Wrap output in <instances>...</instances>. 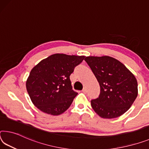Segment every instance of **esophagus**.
I'll return each instance as SVG.
<instances>
[{"mask_svg": "<svg viewBox=\"0 0 149 149\" xmlns=\"http://www.w3.org/2000/svg\"><path fill=\"white\" fill-rule=\"evenodd\" d=\"M86 91H87V89H86V87H84L83 89H82V92H83V93H86Z\"/></svg>", "mask_w": 149, "mask_h": 149, "instance_id": "esophagus-1", "label": "esophagus"}]
</instances>
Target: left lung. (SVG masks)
<instances>
[{
  "label": "left lung",
  "instance_id": "8db88e82",
  "mask_svg": "<svg viewBox=\"0 0 149 149\" xmlns=\"http://www.w3.org/2000/svg\"><path fill=\"white\" fill-rule=\"evenodd\" d=\"M85 60L100 86L99 97L91 101L94 111L103 119L124 114L138 95L135 76L123 63L110 56H87Z\"/></svg>",
  "mask_w": 149,
  "mask_h": 149
}]
</instances>
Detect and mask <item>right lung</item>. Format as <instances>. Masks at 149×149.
<instances>
[{"label": "right lung", "instance_id": "1", "mask_svg": "<svg viewBox=\"0 0 149 149\" xmlns=\"http://www.w3.org/2000/svg\"><path fill=\"white\" fill-rule=\"evenodd\" d=\"M84 56L55 54L32 68L26 82L30 100L42 112L59 115L65 112L77 95L70 76Z\"/></svg>", "mask_w": 149, "mask_h": 149}]
</instances>
